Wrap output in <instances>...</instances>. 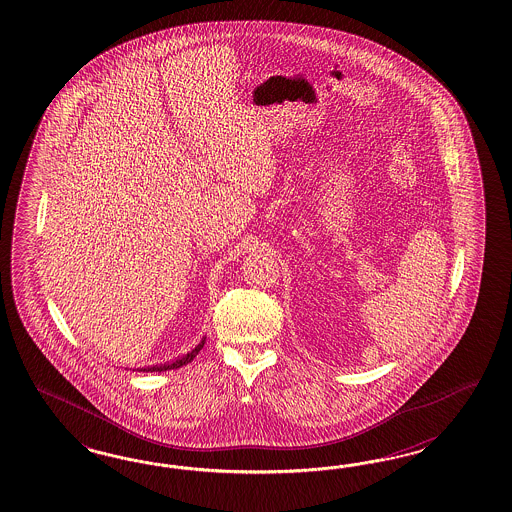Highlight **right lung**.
<instances>
[{
    "instance_id": "1",
    "label": "right lung",
    "mask_w": 512,
    "mask_h": 512,
    "mask_svg": "<svg viewBox=\"0 0 512 512\" xmlns=\"http://www.w3.org/2000/svg\"><path fill=\"white\" fill-rule=\"evenodd\" d=\"M204 341L206 338H202L201 343L193 349V351H189L187 355L184 357L178 358V360H174L171 364H159V366H150V368H144V370H140V372H167V370H176V368H182V366H186L189 364L193 358L199 355V351H201L202 347H204Z\"/></svg>"
}]
</instances>
